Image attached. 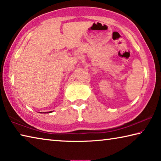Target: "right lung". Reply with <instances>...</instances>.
Here are the masks:
<instances>
[{"mask_svg": "<svg viewBox=\"0 0 161 161\" xmlns=\"http://www.w3.org/2000/svg\"><path fill=\"white\" fill-rule=\"evenodd\" d=\"M50 112H51V111H50Z\"/></svg>", "mask_w": 161, "mask_h": 161, "instance_id": "obj_1", "label": "right lung"}]
</instances>
